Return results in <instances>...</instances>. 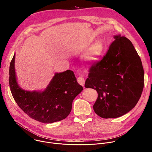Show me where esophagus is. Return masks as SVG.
Wrapping results in <instances>:
<instances>
[{
    "label": "esophagus",
    "mask_w": 152,
    "mask_h": 152,
    "mask_svg": "<svg viewBox=\"0 0 152 152\" xmlns=\"http://www.w3.org/2000/svg\"><path fill=\"white\" fill-rule=\"evenodd\" d=\"M77 82H78L80 85H81L82 86H84L85 79H84V78H83V77H77Z\"/></svg>",
    "instance_id": "obj_1"
}]
</instances>
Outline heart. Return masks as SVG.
<instances>
[{
  "instance_id": "obj_1",
  "label": "heart",
  "mask_w": 152,
  "mask_h": 152,
  "mask_svg": "<svg viewBox=\"0 0 152 152\" xmlns=\"http://www.w3.org/2000/svg\"><path fill=\"white\" fill-rule=\"evenodd\" d=\"M100 46L99 45H96L88 53H86L85 56V59L87 61H91L94 59V56L97 55L98 52L100 50Z\"/></svg>"
}]
</instances>
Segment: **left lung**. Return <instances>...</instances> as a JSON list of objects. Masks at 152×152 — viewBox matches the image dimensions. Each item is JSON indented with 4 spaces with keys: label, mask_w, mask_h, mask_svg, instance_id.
<instances>
[{
    "label": "left lung",
    "mask_w": 152,
    "mask_h": 152,
    "mask_svg": "<svg viewBox=\"0 0 152 152\" xmlns=\"http://www.w3.org/2000/svg\"><path fill=\"white\" fill-rule=\"evenodd\" d=\"M114 39L102 58L91 65L85 83V88L97 91L93 109L103 118H117L132 110L144 85L142 62L132 43L120 35Z\"/></svg>",
    "instance_id": "obj_1"
}]
</instances>
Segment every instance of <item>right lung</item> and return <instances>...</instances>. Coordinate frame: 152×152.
<instances>
[{"instance_id":"1","label":"right lung","mask_w":152,"mask_h":152,"mask_svg":"<svg viewBox=\"0 0 152 152\" xmlns=\"http://www.w3.org/2000/svg\"><path fill=\"white\" fill-rule=\"evenodd\" d=\"M15 54L11 61L9 83L12 97L25 114L43 123H52L66 118L70 113L74 99L83 87L73 71L56 73L42 92L28 91L18 85L14 69Z\"/></svg>"}]
</instances>
